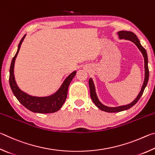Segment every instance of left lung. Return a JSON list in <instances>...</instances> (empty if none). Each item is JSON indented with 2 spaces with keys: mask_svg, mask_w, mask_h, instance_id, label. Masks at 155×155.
<instances>
[{
  "mask_svg": "<svg viewBox=\"0 0 155 155\" xmlns=\"http://www.w3.org/2000/svg\"><path fill=\"white\" fill-rule=\"evenodd\" d=\"M118 35L119 37V39H127L132 41L133 43H134L135 45H137V47L138 49L141 51V52L143 54V58H144V68H145V78H144V81H143V85L142 89L140 92L139 94H138L137 97H136L134 101L131 102V104H129L128 105H121V106L119 107H107L106 105H104V104H102L101 102L99 101V100L97 97V95L96 94V91H95V87H94V84L93 83V81L92 78H90L88 81L89 83V88H90V93H91V97L93 101L94 102V104H95L96 106L99 108L100 110L102 111H104V112H110V113H114V112H122V111L124 110H129V108L132 107L134 105L136 104V103L139 101V99H140V97H142V94L144 91V89L146 88V85L148 84V78H149V70H148V56H147V53H146V51L144 48L142 47V45H141V43L140 42V40L138 39V38L137 37L136 35H135L134 32H130V31H121L118 32Z\"/></svg>",
  "mask_w": 155,
  "mask_h": 155,
  "instance_id": "left-lung-1",
  "label": "left lung"
}]
</instances>
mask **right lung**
I'll return each mask as SVG.
<instances>
[{
	"label": "right lung",
	"instance_id": "right-lung-1",
	"mask_svg": "<svg viewBox=\"0 0 155 155\" xmlns=\"http://www.w3.org/2000/svg\"><path fill=\"white\" fill-rule=\"evenodd\" d=\"M26 37V35L21 39L18 45V51L13 57L9 69V84L13 94L20 104L27 109L35 113L48 114L54 113L61 109L67 99L68 88L72 79L76 74V71L72 72L64 80L60 88L55 93L48 97H35L29 95L21 91L16 84L14 77V64L16 57L20 49L21 43Z\"/></svg>",
	"mask_w": 155,
	"mask_h": 155
}]
</instances>
